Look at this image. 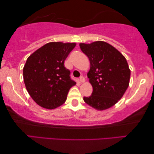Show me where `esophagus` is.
<instances>
[{
  "mask_svg": "<svg viewBox=\"0 0 154 154\" xmlns=\"http://www.w3.org/2000/svg\"><path fill=\"white\" fill-rule=\"evenodd\" d=\"M80 82H81V83H83V82H85V79L83 76H81V77H80Z\"/></svg>",
  "mask_w": 154,
  "mask_h": 154,
  "instance_id": "34e87169",
  "label": "esophagus"
}]
</instances>
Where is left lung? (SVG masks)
<instances>
[{
	"instance_id": "left-lung-1",
	"label": "left lung",
	"mask_w": 154,
	"mask_h": 154,
	"mask_svg": "<svg viewBox=\"0 0 154 154\" xmlns=\"http://www.w3.org/2000/svg\"><path fill=\"white\" fill-rule=\"evenodd\" d=\"M79 45L89 59L87 77L93 87L92 95L83 100L95 110H106L119 102L129 86L130 69L127 60L119 50L105 42Z\"/></svg>"
}]
</instances>
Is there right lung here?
Segmentation results:
<instances>
[{
    "label": "right lung",
    "instance_id": "add662e5",
    "mask_svg": "<svg viewBox=\"0 0 154 154\" xmlns=\"http://www.w3.org/2000/svg\"><path fill=\"white\" fill-rule=\"evenodd\" d=\"M76 43L49 42L28 57L23 68L25 87L35 103L46 109L63 104L70 88L75 85L64 66Z\"/></svg>",
    "mask_w": 154,
    "mask_h": 154
}]
</instances>
